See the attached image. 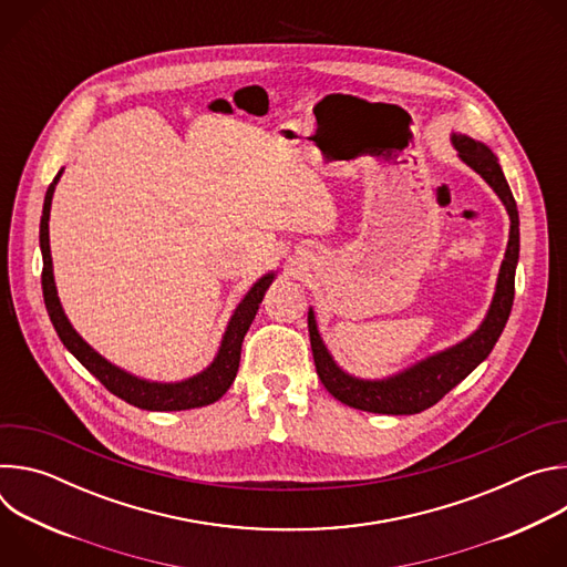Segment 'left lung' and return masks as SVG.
Instances as JSON below:
<instances>
[{
    "label": "left lung",
    "instance_id": "obj_1",
    "mask_svg": "<svg viewBox=\"0 0 567 567\" xmlns=\"http://www.w3.org/2000/svg\"><path fill=\"white\" fill-rule=\"evenodd\" d=\"M451 143L455 145L464 164L473 168L494 188V193L501 197V202L509 213V221H512L509 241H507L505 260L501 265L492 307L487 316H484L482 326L468 339L433 357H426L424 361L385 379H359L341 370L332 359L330 350L326 348V343H322L316 328V316L309 309L307 328H309L316 372L322 385L328 388V392L337 396L341 403H348L352 409L381 413V415H415L435 406L449 390H453L462 379H466L484 359L489 357V352L494 350L496 341L501 339L507 326V318L514 305V278H516V265H518V251H520L516 199L503 175L498 156L487 145L466 134H451Z\"/></svg>",
    "mask_w": 567,
    "mask_h": 567
}]
</instances>
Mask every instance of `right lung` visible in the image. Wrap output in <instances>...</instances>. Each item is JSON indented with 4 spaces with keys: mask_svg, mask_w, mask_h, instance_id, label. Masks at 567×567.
Listing matches in <instances>:
<instances>
[{
    "mask_svg": "<svg viewBox=\"0 0 567 567\" xmlns=\"http://www.w3.org/2000/svg\"><path fill=\"white\" fill-rule=\"evenodd\" d=\"M62 171L55 175L53 184L47 188L44 197V208H42V219H40V249H42V293H44V305L51 316L53 328L64 343V348L83 363L112 394L121 396L123 401L132 403L136 409L143 411H190V409H202L208 406V403L217 401L235 381L237 368H239V354H241V341H245V334L249 332L251 322L258 313V307L265 298V291L274 282L276 274L262 276L249 293L241 298V302L235 307L226 332L221 337L219 350L213 359V363L177 383H161V381H147L141 377H134L118 365L110 363L105 357H101L92 346H87L73 328L69 318L64 316V309L58 298L55 280H53V262H51V247H49V215H51V199L55 184L60 179Z\"/></svg>",
    "mask_w": 567,
    "mask_h": 567,
    "instance_id": "right-lung-1",
    "label": "right lung"
}]
</instances>
